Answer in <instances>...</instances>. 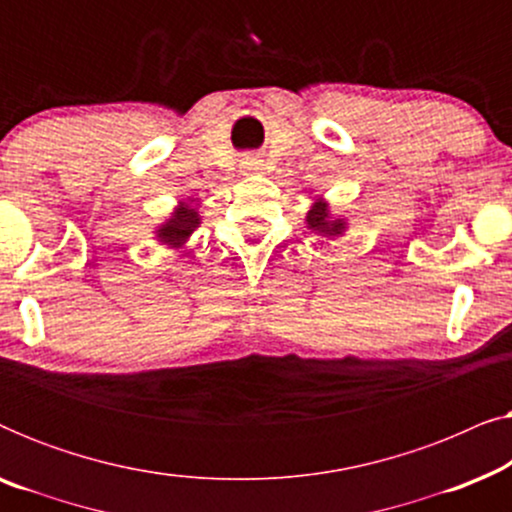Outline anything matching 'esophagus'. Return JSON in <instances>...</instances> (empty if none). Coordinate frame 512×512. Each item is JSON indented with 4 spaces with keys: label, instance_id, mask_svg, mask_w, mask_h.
<instances>
[{
    "label": "esophagus",
    "instance_id": "34e87169",
    "mask_svg": "<svg viewBox=\"0 0 512 512\" xmlns=\"http://www.w3.org/2000/svg\"><path fill=\"white\" fill-rule=\"evenodd\" d=\"M240 172L244 174V177H249V174H261V172H263V160H258V158H254V156L244 158Z\"/></svg>",
    "mask_w": 512,
    "mask_h": 512
}]
</instances>
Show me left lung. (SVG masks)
Listing matches in <instances>:
<instances>
[{
	"instance_id": "left-lung-1",
	"label": "left lung",
	"mask_w": 512,
	"mask_h": 512,
	"mask_svg": "<svg viewBox=\"0 0 512 512\" xmlns=\"http://www.w3.org/2000/svg\"><path fill=\"white\" fill-rule=\"evenodd\" d=\"M305 223H307V228L314 230V233L324 235V237H340L347 230V221L335 219L324 198H319L310 207V212H307V216H305Z\"/></svg>"
}]
</instances>
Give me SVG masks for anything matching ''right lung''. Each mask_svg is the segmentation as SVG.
<instances>
[{"label": "right lung", "mask_w": 512, "mask_h": 512, "mask_svg": "<svg viewBox=\"0 0 512 512\" xmlns=\"http://www.w3.org/2000/svg\"><path fill=\"white\" fill-rule=\"evenodd\" d=\"M200 223L202 219H200L198 205H195L193 198H188V202H179V205L174 207V212L160 223L156 230V237L160 244L181 249L188 242V237L193 235V230L200 228Z\"/></svg>", "instance_id": "1"}]
</instances>
